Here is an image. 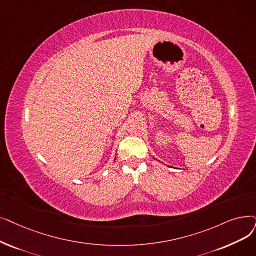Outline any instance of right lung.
Returning <instances> with one entry per match:
<instances>
[{
    "mask_svg": "<svg viewBox=\"0 0 256 256\" xmlns=\"http://www.w3.org/2000/svg\"><path fill=\"white\" fill-rule=\"evenodd\" d=\"M115 159H116V158H115Z\"/></svg>",
    "mask_w": 256,
    "mask_h": 256,
    "instance_id": "1",
    "label": "right lung"
}]
</instances>
